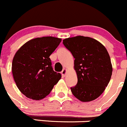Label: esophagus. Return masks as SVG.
Wrapping results in <instances>:
<instances>
[{
  "mask_svg": "<svg viewBox=\"0 0 127 127\" xmlns=\"http://www.w3.org/2000/svg\"><path fill=\"white\" fill-rule=\"evenodd\" d=\"M67 69H63V71H62V72H61V74H62V76L63 77L65 76L66 74H67Z\"/></svg>",
  "mask_w": 127,
  "mask_h": 127,
  "instance_id": "obj_1",
  "label": "esophagus"
}]
</instances>
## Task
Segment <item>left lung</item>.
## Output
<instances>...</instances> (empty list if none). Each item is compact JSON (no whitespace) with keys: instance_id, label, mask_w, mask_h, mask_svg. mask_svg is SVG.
Returning <instances> with one entry per match:
<instances>
[{"instance_id":"left-lung-1","label":"left lung","mask_w":127,"mask_h":127,"mask_svg":"<svg viewBox=\"0 0 127 127\" xmlns=\"http://www.w3.org/2000/svg\"><path fill=\"white\" fill-rule=\"evenodd\" d=\"M75 59L78 83L71 92L83 102L95 100L105 89L112 76V66L107 49L95 39L77 36L63 40Z\"/></svg>"}]
</instances>
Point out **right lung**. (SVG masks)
Listing matches in <instances>:
<instances>
[{
    "label": "right lung",
    "mask_w": 127,
    "mask_h": 127,
    "mask_svg": "<svg viewBox=\"0 0 127 127\" xmlns=\"http://www.w3.org/2000/svg\"><path fill=\"white\" fill-rule=\"evenodd\" d=\"M61 41L53 36L36 38L15 53L12 73L19 91L28 98L44 99L61 79V74L53 71L49 58Z\"/></svg>",
    "instance_id": "right-lung-1"
}]
</instances>
